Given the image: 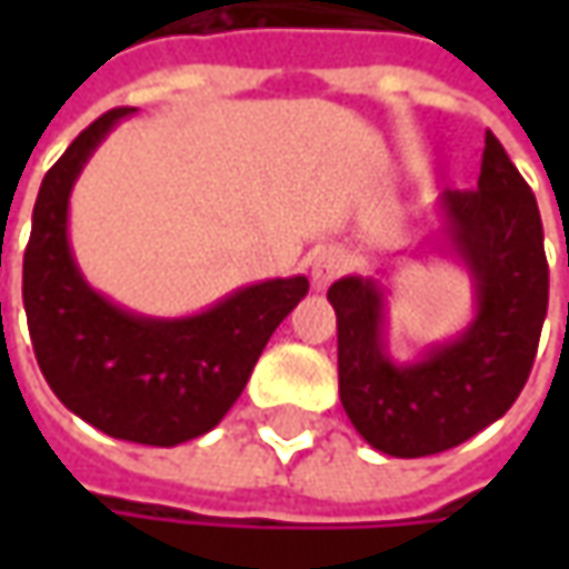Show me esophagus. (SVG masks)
<instances>
[{
	"label": "esophagus",
	"instance_id": "esophagus-1",
	"mask_svg": "<svg viewBox=\"0 0 569 569\" xmlns=\"http://www.w3.org/2000/svg\"><path fill=\"white\" fill-rule=\"evenodd\" d=\"M348 269V256L341 250H322L313 259V284L317 288H326L329 281H336L339 274H345Z\"/></svg>",
	"mask_w": 569,
	"mask_h": 569
}]
</instances>
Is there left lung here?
I'll use <instances>...</instances> for the list:
<instances>
[{"mask_svg":"<svg viewBox=\"0 0 569 569\" xmlns=\"http://www.w3.org/2000/svg\"><path fill=\"white\" fill-rule=\"evenodd\" d=\"M452 252L475 281V319L418 363L382 348V288L348 274L329 288L339 319V396L355 430L399 459L459 447L503 418L532 373L548 313V259L529 183L491 129L475 189L440 199Z\"/></svg>","mask_w":569,"mask_h":569,"instance_id":"left-lung-1","label":"left lung"}]
</instances>
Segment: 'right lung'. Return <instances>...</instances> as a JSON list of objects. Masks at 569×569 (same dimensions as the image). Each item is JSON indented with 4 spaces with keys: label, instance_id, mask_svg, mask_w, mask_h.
I'll use <instances>...</instances> for the list:
<instances>
[{
    "label": "right lung",
    "instance_id": "obj_1",
    "mask_svg": "<svg viewBox=\"0 0 569 569\" xmlns=\"http://www.w3.org/2000/svg\"><path fill=\"white\" fill-rule=\"evenodd\" d=\"M129 113L132 107L103 113L47 170L21 295L33 355L59 402L117 440L177 447L228 415L310 281L272 278L183 319L136 317L100 297L69 250V192L91 151Z\"/></svg>",
    "mask_w": 569,
    "mask_h": 569
}]
</instances>
